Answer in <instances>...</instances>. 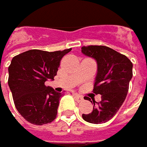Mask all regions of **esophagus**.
<instances>
[{
  "instance_id": "34e87169",
  "label": "esophagus",
  "mask_w": 147,
  "mask_h": 147,
  "mask_svg": "<svg viewBox=\"0 0 147 147\" xmlns=\"http://www.w3.org/2000/svg\"><path fill=\"white\" fill-rule=\"evenodd\" d=\"M74 97H75V99H76V100H77V102H82L83 101V97L81 96V95H79V94H74Z\"/></svg>"
}]
</instances>
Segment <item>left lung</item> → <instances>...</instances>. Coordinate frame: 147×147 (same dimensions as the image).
I'll return each instance as SVG.
<instances>
[{"mask_svg": "<svg viewBox=\"0 0 147 147\" xmlns=\"http://www.w3.org/2000/svg\"><path fill=\"white\" fill-rule=\"evenodd\" d=\"M82 53L97 62L98 73L93 92L101 94V101H91L93 111L83 114L82 117L93 124L105 123L115 116L126 98L133 64L126 56L106 46H84Z\"/></svg>", "mask_w": 147, "mask_h": 147, "instance_id": "1", "label": "left lung"}]
</instances>
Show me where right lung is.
Segmentation results:
<instances>
[{
	"instance_id": "obj_1",
	"label": "right lung",
	"mask_w": 147,
	"mask_h": 147,
	"mask_svg": "<svg viewBox=\"0 0 147 147\" xmlns=\"http://www.w3.org/2000/svg\"><path fill=\"white\" fill-rule=\"evenodd\" d=\"M71 50L32 49L12 58L8 85L16 110L26 121L42 125L56 119L62 94L46 86L45 82L54 79L62 58Z\"/></svg>"
}]
</instances>
